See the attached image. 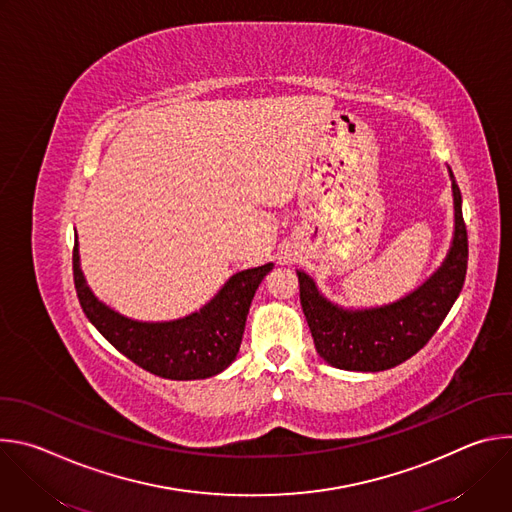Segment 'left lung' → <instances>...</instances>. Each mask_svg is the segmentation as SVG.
<instances>
[{
	"label": "left lung",
	"mask_w": 512,
	"mask_h": 512,
	"mask_svg": "<svg viewBox=\"0 0 512 512\" xmlns=\"http://www.w3.org/2000/svg\"><path fill=\"white\" fill-rule=\"evenodd\" d=\"M452 178L454 239L442 263L409 296L369 310H344L326 300L314 279L298 271L300 302L318 354L342 371L379 373L419 352L442 326L458 300L468 267V233L462 216V194Z\"/></svg>",
	"instance_id": "1"
}]
</instances>
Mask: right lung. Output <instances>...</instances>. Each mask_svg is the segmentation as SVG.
Returning a JSON list of instances; mask_svg holds the SVG:
<instances>
[{
    "label": "right lung",
    "mask_w": 512,
    "mask_h": 512,
    "mask_svg": "<svg viewBox=\"0 0 512 512\" xmlns=\"http://www.w3.org/2000/svg\"><path fill=\"white\" fill-rule=\"evenodd\" d=\"M271 269L273 263H265L235 273L200 312L186 318L137 322L93 296L81 271L79 241L72 251L77 296L89 322L137 367L172 381L214 377L237 358L251 300Z\"/></svg>",
    "instance_id": "add662e5"
}]
</instances>
